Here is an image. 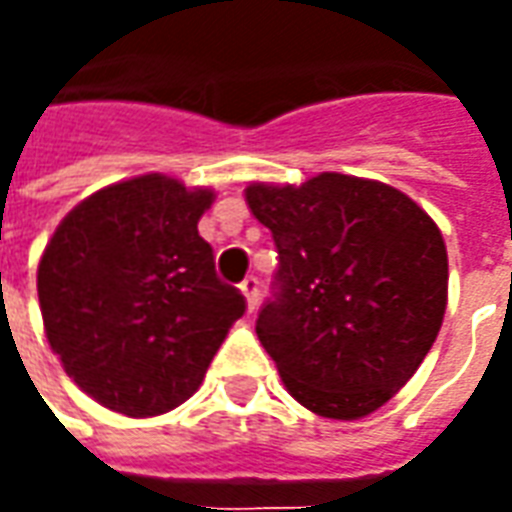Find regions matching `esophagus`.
Listing matches in <instances>:
<instances>
[{
  "mask_svg": "<svg viewBox=\"0 0 512 512\" xmlns=\"http://www.w3.org/2000/svg\"><path fill=\"white\" fill-rule=\"evenodd\" d=\"M241 293L246 296V304H249V310H255L257 301H260V279L246 277L244 282H241Z\"/></svg>",
  "mask_w": 512,
  "mask_h": 512,
  "instance_id": "34e87169",
  "label": "esophagus"
}]
</instances>
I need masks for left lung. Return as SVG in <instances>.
Here are the masks:
<instances>
[{"mask_svg": "<svg viewBox=\"0 0 512 512\" xmlns=\"http://www.w3.org/2000/svg\"><path fill=\"white\" fill-rule=\"evenodd\" d=\"M279 268L255 332L288 392L329 419L373 414L417 373L444 321L447 249L417 202L323 172L246 189Z\"/></svg>", "mask_w": 512, "mask_h": 512, "instance_id": "obj_1", "label": "left lung"}]
</instances>
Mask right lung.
<instances>
[{
	"mask_svg": "<svg viewBox=\"0 0 512 512\" xmlns=\"http://www.w3.org/2000/svg\"><path fill=\"white\" fill-rule=\"evenodd\" d=\"M213 191L142 175L76 205L38 266L46 337L101 406L156 417L189 400L246 312L197 222Z\"/></svg>",
	"mask_w": 512,
	"mask_h": 512,
	"instance_id": "obj_1",
	"label": "right lung"
}]
</instances>
